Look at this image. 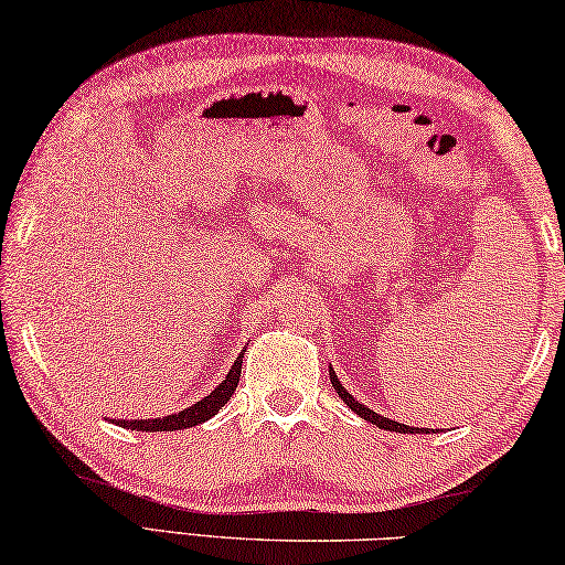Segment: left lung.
<instances>
[{
    "instance_id": "obj_1",
    "label": "left lung",
    "mask_w": 565,
    "mask_h": 565,
    "mask_svg": "<svg viewBox=\"0 0 565 565\" xmlns=\"http://www.w3.org/2000/svg\"><path fill=\"white\" fill-rule=\"evenodd\" d=\"M330 383H332V387H335V393L340 395V401H343L350 411L358 413L360 418H365V420H370L373 425H377V428H383V430H393V433H430V428H411V425H403V423H397V420L383 418V415H377L375 411H370L367 405L358 403L355 397L345 391L343 383L338 381L335 370H332V367H330Z\"/></svg>"
}]
</instances>
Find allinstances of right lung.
<instances>
[{
  "label": "right lung",
  "mask_w": 565,
  "mask_h": 565,
  "mask_svg": "<svg viewBox=\"0 0 565 565\" xmlns=\"http://www.w3.org/2000/svg\"><path fill=\"white\" fill-rule=\"evenodd\" d=\"M243 358L245 353H239L235 365L230 367V373L225 375V381H222L215 391L210 395L202 397L195 405H190V408H184L174 415H164V418H145V420H115L119 428H127V430H142V433H162V430H184V428H192V425H200L210 420L212 415H217V411L225 405L230 397H233L235 387L239 383V370H243Z\"/></svg>",
  "instance_id": "obj_1"
}]
</instances>
